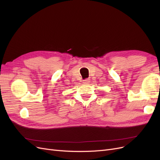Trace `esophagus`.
Wrapping results in <instances>:
<instances>
[{
    "label": "esophagus",
    "mask_w": 160,
    "mask_h": 160,
    "mask_svg": "<svg viewBox=\"0 0 160 160\" xmlns=\"http://www.w3.org/2000/svg\"><path fill=\"white\" fill-rule=\"evenodd\" d=\"M83 82H84V83H88V82H90V78H86V79H84L83 80Z\"/></svg>",
    "instance_id": "34e87169"
}]
</instances>
